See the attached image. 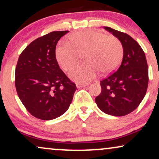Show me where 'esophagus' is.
Returning <instances> with one entry per match:
<instances>
[{
    "mask_svg": "<svg viewBox=\"0 0 159 159\" xmlns=\"http://www.w3.org/2000/svg\"><path fill=\"white\" fill-rule=\"evenodd\" d=\"M89 84H83V83H76V87L77 88H80V87H84L88 86Z\"/></svg>",
    "mask_w": 159,
    "mask_h": 159,
    "instance_id": "34e87169",
    "label": "esophagus"
}]
</instances>
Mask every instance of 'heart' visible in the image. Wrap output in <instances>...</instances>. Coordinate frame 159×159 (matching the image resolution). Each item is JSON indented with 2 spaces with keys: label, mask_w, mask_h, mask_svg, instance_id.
I'll list each match as a JSON object with an SVG mask.
<instances>
[{
  "label": "heart",
  "mask_w": 159,
  "mask_h": 159,
  "mask_svg": "<svg viewBox=\"0 0 159 159\" xmlns=\"http://www.w3.org/2000/svg\"><path fill=\"white\" fill-rule=\"evenodd\" d=\"M84 53L86 63L76 66L69 75L74 81L85 83L92 81L100 71L111 73L119 66L123 55V45L114 36L101 32L84 30L73 33L68 43H59L56 58L64 70L68 71L79 61L80 54Z\"/></svg>",
  "instance_id": "obj_1"
}]
</instances>
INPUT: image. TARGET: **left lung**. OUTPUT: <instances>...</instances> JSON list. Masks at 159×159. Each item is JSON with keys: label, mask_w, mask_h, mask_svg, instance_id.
<instances>
[{"label": "left lung", "mask_w": 159, "mask_h": 159, "mask_svg": "<svg viewBox=\"0 0 159 159\" xmlns=\"http://www.w3.org/2000/svg\"><path fill=\"white\" fill-rule=\"evenodd\" d=\"M104 29L120 40L123 57L117 70L100 81L102 92L95 100L98 108L105 114L125 116L135 110L147 93V59L143 49L130 36L109 27Z\"/></svg>", "instance_id": "1"}]
</instances>
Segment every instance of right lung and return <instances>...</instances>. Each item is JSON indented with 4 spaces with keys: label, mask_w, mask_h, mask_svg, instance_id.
I'll return each instance as SVG.
<instances>
[{
    "label": "right lung",
    "mask_w": 159,
    "mask_h": 159,
    "mask_svg": "<svg viewBox=\"0 0 159 159\" xmlns=\"http://www.w3.org/2000/svg\"><path fill=\"white\" fill-rule=\"evenodd\" d=\"M68 32L53 31L37 38L19 57L16 91L27 110L38 119L52 120L63 115L77 89L60 69L55 56L58 41Z\"/></svg>",
    "instance_id": "obj_1"
}]
</instances>
